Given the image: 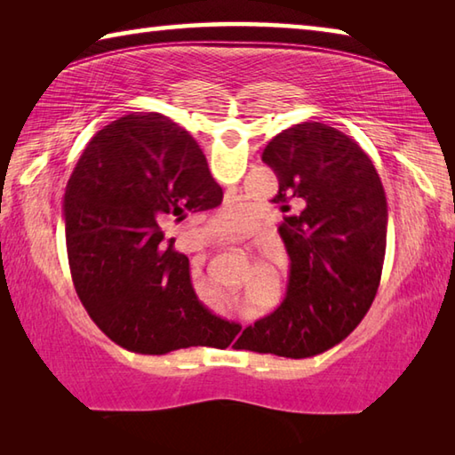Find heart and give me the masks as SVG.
I'll return each instance as SVG.
<instances>
[{"mask_svg": "<svg viewBox=\"0 0 455 455\" xmlns=\"http://www.w3.org/2000/svg\"><path fill=\"white\" fill-rule=\"evenodd\" d=\"M246 227H249V212L241 204L227 206L225 211H220L209 222L211 235L214 238H230L233 235L243 233Z\"/></svg>", "mask_w": 455, "mask_h": 455, "instance_id": "b5f03b06", "label": "heart"}]
</instances>
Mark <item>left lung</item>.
Instances as JSON below:
<instances>
[{
  "mask_svg": "<svg viewBox=\"0 0 455 455\" xmlns=\"http://www.w3.org/2000/svg\"><path fill=\"white\" fill-rule=\"evenodd\" d=\"M279 179L287 297L246 327L238 349L305 359L335 347L371 307L381 281L387 198L371 158L347 134L321 122L283 130L263 152Z\"/></svg>",
  "mask_w": 455,
  "mask_h": 455,
  "instance_id": "obj_1",
  "label": "left lung"
}]
</instances>
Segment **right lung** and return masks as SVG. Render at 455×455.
Wrapping results in <instances>:
<instances>
[{"mask_svg": "<svg viewBox=\"0 0 455 455\" xmlns=\"http://www.w3.org/2000/svg\"><path fill=\"white\" fill-rule=\"evenodd\" d=\"M220 203L195 138L163 114H128L88 142L64 195L68 263L84 309L114 343L142 355L228 347L241 327L198 303L188 257L164 236L171 220Z\"/></svg>", "mask_w": 455, "mask_h": 455, "instance_id": "1", "label": "right lung"}]
</instances>
